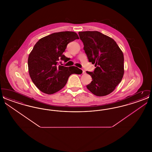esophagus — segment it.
Wrapping results in <instances>:
<instances>
[{
  "mask_svg": "<svg viewBox=\"0 0 152 152\" xmlns=\"http://www.w3.org/2000/svg\"><path fill=\"white\" fill-rule=\"evenodd\" d=\"M83 74H85V73H86V71H85L84 70H83Z\"/></svg>",
  "mask_w": 152,
  "mask_h": 152,
  "instance_id": "34e87169",
  "label": "esophagus"
}]
</instances>
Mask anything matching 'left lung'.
Here are the masks:
<instances>
[{
    "mask_svg": "<svg viewBox=\"0 0 152 152\" xmlns=\"http://www.w3.org/2000/svg\"><path fill=\"white\" fill-rule=\"evenodd\" d=\"M84 50L94 72L87 71L92 77L87 89L97 96L112 93L121 82L124 73V55L116 42L99 31L79 32Z\"/></svg>",
    "mask_w": 152,
    "mask_h": 152,
    "instance_id": "left-lung-1",
    "label": "left lung"
}]
</instances>
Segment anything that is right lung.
Returning <instances> with one entry per match:
<instances>
[{
	"label": "right lung",
	"mask_w": 152,
	"mask_h": 152,
	"mask_svg": "<svg viewBox=\"0 0 152 152\" xmlns=\"http://www.w3.org/2000/svg\"><path fill=\"white\" fill-rule=\"evenodd\" d=\"M79 39L75 32H59L43 37L35 44L29 53L28 66L31 79L40 91L55 94L65 86L70 75L82 73L76 66L66 67L58 63L60 60H68L63 55L66 45Z\"/></svg>",
	"instance_id": "1"
}]
</instances>
